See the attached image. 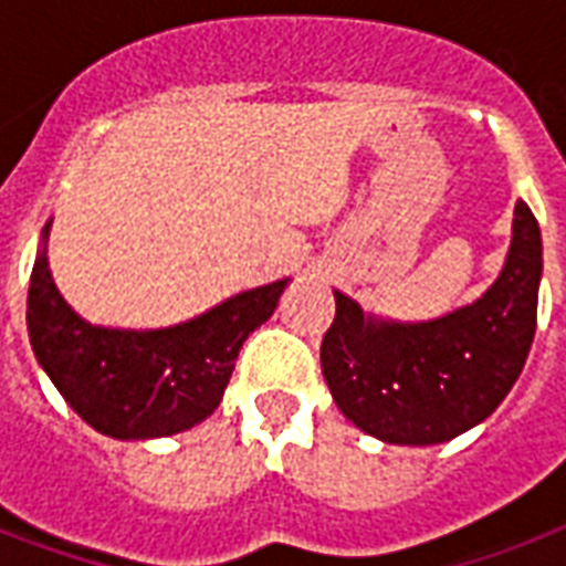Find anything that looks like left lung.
<instances>
[{
  "mask_svg": "<svg viewBox=\"0 0 566 566\" xmlns=\"http://www.w3.org/2000/svg\"><path fill=\"white\" fill-rule=\"evenodd\" d=\"M544 243L517 202L500 275L440 317L402 323L335 291L319 367L346 420L399 447H434L491 417L523 373L537 326Z\"/></svg>",
  "mask_w": 566,
  "mask_h": 566,
  "instance_id": "1",
  "label": "left lung"
}]
</instances>
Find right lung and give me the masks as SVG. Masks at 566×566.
Masks as SVG:
<instances>
[{
  "instance_id": "1",
  "label": "right lung",
  "mask_w": 566,
  "mask_h": 566,
  "mask_svg": "<svg viewBox=\"0 0 566 566\" xmlns=\"http://www.w3.org/2000/svg\"><path fill=\"white\" fill-rule=\"evenodd\" d=\"M43 226L29 284V337L57 394L87 426L114 440L170 438L211 417L240 346L273 317L291 279L240 291L199 317L164 328L93 326L61 296Z\"/></svg>"
}]
</instances>
